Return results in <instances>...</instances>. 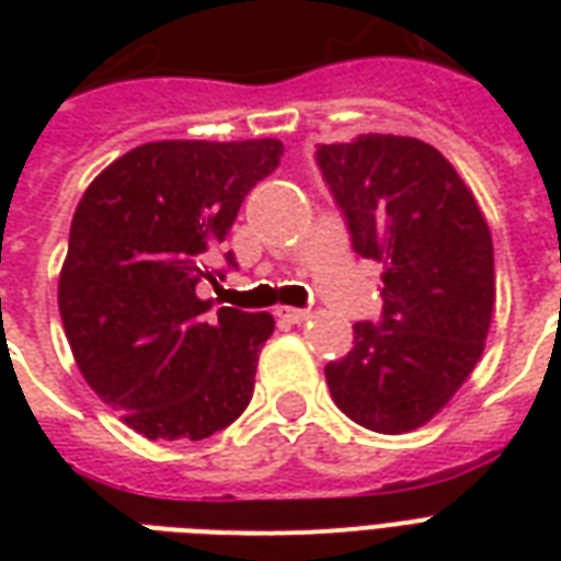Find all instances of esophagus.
I'll return each mask as SVG.
<instances>
[{
  "label": "esophagus",
  "mask_w": 561,
  "mask_h": 561,
  "mask_svg": "<svg viewBox=\"0 0 561 561\" xmlns=\"http://www.w3.org/2000/svg\"><path fill=\"white\" fill-rule=\"evenodd\" d=\"M276 316L285 318V321H291V324H300V321L309 318V312H306V309H294V306H279V309H276Z\"/></svg>",
  "instance_id": "1"
}]
</instances>
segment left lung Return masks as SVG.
I'll use <instances>...</instances> for the list:
<instances>
[{
	"mask_svg": "<svg viewBox=\"0 0 561 561\" xmlns=\"http://www.w3.org/2000/svg\"><path fill=\"white\" fill-rule=\"evenodd\" d=\"M318 168L357 255L378 261L381 321L324 366L333 402L373 433H412L481 360L495 304L493 237L469 185L430 144L360 135L321 144Z\"/></svg>",
	"mask_w": 561,
	"mask_h": 561,
	"instance_id": "8db88e82",
	"label": "left lung"
}]
</instances>
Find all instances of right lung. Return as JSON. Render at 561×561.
I'll list each match as a JSON object with an SVG mask.
<instances>
[{
    "label": "right lung",
    "instance_id": "add662e5",
    "mask_svg": "<svg viewBox=\"0 0 561 561\" xmlns=\"http://www.w3.org/2000/svg\"><path fill=\"white\" fill-rule=\"evenodd\" d=\"M261 140H156L107 164L80 197L59 273L68 345L102 402L147 438H207L245 412L270 312L195 294L243 197L279 168ZM225 261L233 267V255Z\"/></svg>",
    "mask_w": 561,
    "mask_h": 561
}]
</instances>
